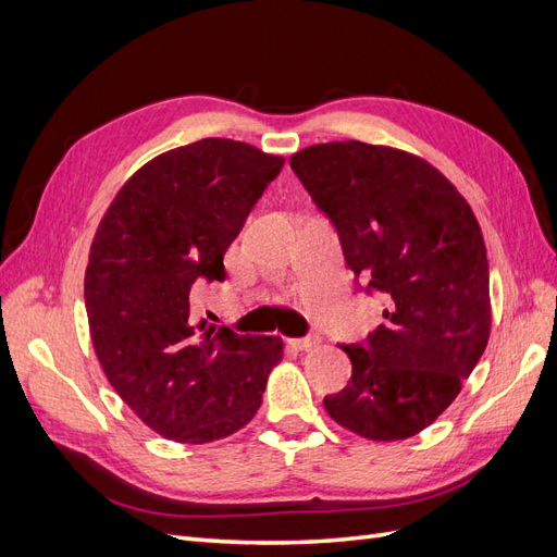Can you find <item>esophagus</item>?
<instances>
[{
    "mask_svg": "<svg viewBox=\"0 0 557 557\" xmlns=\"http://www.w3.org/2000/svg\"><path fill=\"white\" fill-rule=\"evenodd\" d=\"M297 350H311V348H318L320 346V336L311 334V336H305V339H293L290 342Z\"/></svg>",
    "mask_w": 557,
    "mask_h": 557,
    "instance_id": "obj_1",
    "label": "esophagus"
}]
</instances>
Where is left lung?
<instances>
[{"instance_id":"1","label":"left lung","mask_w":557,"mask_h":557,"mask_svg":"<svg viewBox=\"0 0 557 557\" xmlns=\"http://www.w3.org/2000/svg\"><path fill=\"white\" fill-rule=\"evenodd\" d=\"M290 166L339 232L352 276L385 299L367 346H344L352 374L325 411L364 440H409L450 407L487 346L481 225L458 188L409 150L313 144Z\"/></svg>"}]
</instances>
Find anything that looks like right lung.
Here are the masks:
<instances>
[{
  "mask_svg": "<svg viewBox=\"0 0 557 557\" xmlns=\"http://www.w3.org/2000/svg\"><path fill=\"white\" fill-rule=\"evenodd\" d=\"M283 158L199 139L139 166L97 225L86 267L95 356L144 425L211 444L248 425L281 336L215 330L193 313L195 285L223 281V256Z\"/></svg>",
  "mask_w": 557,
  "mask_h": 557,
  "instance_id": "right-lung-1",
  "label": "right lung"
}]
</instances>
